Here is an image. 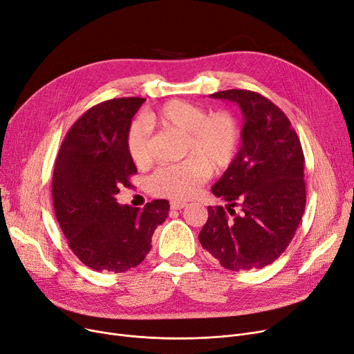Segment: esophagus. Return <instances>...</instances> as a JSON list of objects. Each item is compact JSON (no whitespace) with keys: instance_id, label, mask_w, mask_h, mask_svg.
Wrapping results in <instances>:
<instances>
[{"instance_id":"obj_1","label":"esophagus","mask_w":354,"mask_h":354,"mask_svg":"<svg viewBox=\"0 0 354 354\" xmlns=\"http://www.w3.org/2000/svg\"><path fill=\"white\" fill-rule=\"evenodd\" d=\"M185 205H187V203L176 201V199H175V201H171V208H172V209H182Z\"/></svg>"}]
</instances>
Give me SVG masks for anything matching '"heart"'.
Returning a JSON list of instances; mask_svg holds the SVG:
<instances>
[{
  "label": "heart",
  "mask_w": 354,
  "mask_h": 354,
  "mask_svg": "<svg viewBox=\"0 0 354 354\" xmlns=\"http://www.w3.org/2000/svg\"><path fill=\"white\" fill-rule=\"evenodd\" d=\"M146 122L183 136L182 156L175 165L156 169L149 179L150 192L172 199L188 198L207 180L209 172L220 174L232 165L241 143L239 120L225 110L208 114L201 105L171 100L159 109L147 111ZM143 120H134L127 129L126 147L137 166L151 160L150 131Z\"/></svg>",
  "instance_id": "obj_1"
}]
</instances>
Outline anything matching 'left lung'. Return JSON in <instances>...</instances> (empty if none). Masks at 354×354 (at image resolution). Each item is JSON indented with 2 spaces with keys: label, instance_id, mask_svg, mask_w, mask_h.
Returning <instances> with one entry per match:
<instances>
[{
  "label": "left lung",
  "instance_id": "8db88e82",
  "mask_svg": "<svg viewBox=\"0 0 354 354\" xmlns=\"http://www.w3.org/2000/svg\"><path fill=\"white\" fill-rule=\"evenodd\" d=\"M209 97L236 102L244 124L234 162L211 188L227 205L208 207L198 239L225 269H262L285 252L305 211L302 146L285 113L257 92Z\"/></svg>",
  "mask_w": 354,
  "mask_h": 354
}]
</instances>
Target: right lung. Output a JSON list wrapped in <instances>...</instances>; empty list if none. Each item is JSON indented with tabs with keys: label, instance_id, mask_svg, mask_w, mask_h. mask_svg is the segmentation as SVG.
<instances>
[{
	"label": "right lung",
	"instance_id": "right-lung-1",
	"mask_svg": "<svg viewBox=\"0 0 354 354\" xmlns=\"http://www.w3.org/2000/svg\"><path fill=\"white\" fill-rule=\"evenodd\" d=\"M145 98H114L97 104L75 121L59 149L52 195L57 223L84 265L121 273L140 265L151 236L169 212L166 199L143 209L117 204L137 167L126 147L131 118Z\"/></svg>",
	"mask_w": 354,
	"mask_h": 354
}]
</instances>
